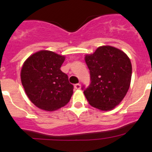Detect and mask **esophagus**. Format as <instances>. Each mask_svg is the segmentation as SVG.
Masks as SVG:
<instances>
[{
    "label": "esophagus",
    "instance_id": "esophagus-1",
    "mask_svg": "<svg viewBox=\"0 0 152 152\" xmlns=\"http://www.w3.org/2000/svg\"><path fill=\"white\" fill-rule=\"evenodd\" d=\"M74 88L76 89V90H79V89H81V85L80 84H76V85H74Z\"/></svg>",
    "mask_w": 152,
    "mask_h": 152
}]
</instances>
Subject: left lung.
<instances>
[{"instance_id": "8db88e82", "label": "left lung", "mask_w": 152, "mask_h": 152, "mask_svg": "<svg viewBox=\"0 0 152 152\" xmlns=\"http://www.w3.org/2000/svg\"><path fill=\"white\" fill-rule=\"evenodd\" d=\"M90 70V85L84 90L89 104L102 111H108L121 103L130 86L132 64L124 51L104 45L85 56Z\"/></svg>"}]
</instances>
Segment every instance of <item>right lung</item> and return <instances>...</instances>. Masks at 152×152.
<instances>
[{
  "mask_svg": "<svg viewBox=\"0 0 152 152\" xmlns=\"http://www.w3.org/2000/svg\"><path fill=\"white\" fill-rule=\"evenodd\" d=\"M64 56L50 50L36 52L25 61L20 72L21 82L31 102L45 111H54L66 105L73 86L60 70Z\"/></svg>",
  "mask_w": 152,
  "mask_h": 152,
  "instance_id": "right-lung-1",
  "label": "right lung"
}]
</instances>
